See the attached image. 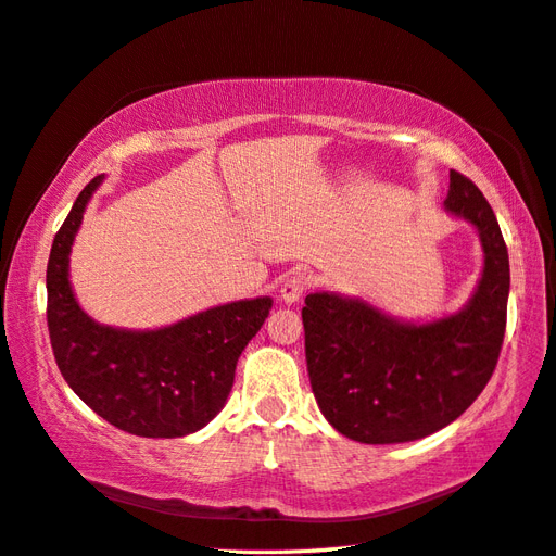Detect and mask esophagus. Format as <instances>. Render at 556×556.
Wrapping results in <instances>:
<instances>
[{
  "instance_id": "esophagus-1",
  "label": "esophagus",
  "mask_w": 556,
  "mask_h": 556,
  "mask_svg": "<svg viewBox=\"0 0 556 556\" xmlns=\"http://www.w3.org/2000/svg\"><path fill=\"white\" fill-rule=\"evenodd\" d=\"M312 287V279L305 273H293L281 283V301L287 305H295L305 291Z\"/></svg>"
}]
</instances>
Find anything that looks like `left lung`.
I'll return each instance as SVG.
<instances>
[{"label": "left lung", "instance_id": "8db88e82", "mask_svg": "<svg viewBox=\"0 0 556 556\" xmlns=\"http://www.w3.org/2000/svg\"><path fill=\"white\" fill-rule=\"evenodd\" d=\"M446 208L477 227L486 253L477 293L458 315L418 326L336 293L305 298L312 392L326 420L362 444H402L446 427L472 406L501 357L509 293L501 225L458 170Z\"/></svg>", "mask_w": 556, "mask_h": 556}]
</instances>
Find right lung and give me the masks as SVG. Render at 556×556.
Segmentation results:
<instances>
[{
  "mask_svg": "<svg viewBox=\"0 0 556 556\" xmlns=\"http://www.w3.org/2000/svg\"><path fill=\"white\" fill-rule=\"evenodd\" d=\"M93 178L53 237L47 265V324L55 364L79 400L136 437H185L216 418L232 390L241 350L261 331L273 301L220 305L160 331L96 324L77 305L67 255Z\"/></svg>",
  "mask_w": 556,
  "mask_h": 556,
  "instance_id": "1",
  "label": "right lung"
}]
</instances>
